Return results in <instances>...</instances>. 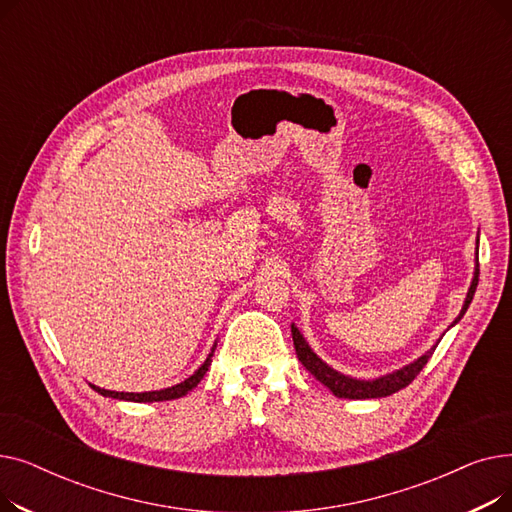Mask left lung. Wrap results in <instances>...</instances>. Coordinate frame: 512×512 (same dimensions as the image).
Masks as SVG:
<instances>
[{
  "instance_id": "obj_1",
  "label": "left lung",
  "mask_w": 512,
  "mask_h": 512,
  "mask_svg": "<svg viewBox=\"0 0 512 512\" xmlns=\"http://www.w3.org/2000/svg\"><path fill=\"white\" fill-rule=\"evenodd\" d=\"M479 234L475 238V267H473V278H471V284H469V290H467V297H465V303L459 311V315L454 317L452 324L448 326L454 328L456 324H459L461 317L467 313L471 301H473V294H475V288H477V282H479ZM290 332H292V340H294V348H297V357L299 361L309 369V373L313 375V378H317L321 384L328 386L330 392L338 398H351V400H365V398H382V396H390L394 392H398L400 388L409 386L415 378L417 373L425 367V363L429 361V357L434 355L438 342L442 340V336L436 340V344L432 348H427V351L423 355H419L415 361L402 365L390 373H384V375H378V378H353V375H346L338 369H334L332 365H328L324 359H321L313 348L309 346V342L305 340V336L301 334V330L290 324Z\"/></svg>"
}]
</instances>
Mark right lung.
<instances>
[{
  "label": "right lung",
  "instance_id": "1",
  "mask_svg": "<svg viewBox=\"0 0 512 512\" xmlns=\"http://www.w3.org/2000/svg\"><path fill=\"white\" fill-rule=\"evenodd\" d=\"M215 346H218V340L213 342L209 355L205 357V361L201 363V367L193 373L188 375L186 380H182L180 384H174V386H168V388H161V390H149V392H116V390H105V388H99L95 384H91V388L95 392H99L101 396L105 398H116V400H130V402H164V400H174V398H180L184 394L191 392L201 380L203 375L207 373L209 365H211V357L215 353Z\"/></svg>",
  "mask_w": 512,
  "mask_h": 512
}]
</instances>
